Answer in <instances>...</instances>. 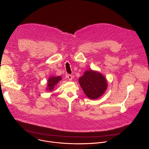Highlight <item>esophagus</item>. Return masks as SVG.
<instances>
[{
    "label": "esophagus",
    "mask_w": 149,
    "mask_h": 149,
    "mask_svg": "<svg viewBox=\"0 0 149 149\" xmlns=\"http://www.w3.org/2000/svg\"><path fill=\"white\" fill-rule=\"evenodd\" d=\"M67 78L68 79L69 81H71L72 79V76L71 75H67Z\"/></svg>",
    "instance_id": "obj_1"
}]
</instances>
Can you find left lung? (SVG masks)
<instances>
[{
    "label": "left lung",
    "instance_id": "1",
    "mask_svg": "<svg viewBox=\"0 0 149 149\" xmlns=\"http://www.w3.org/2000/svg\"><path fill=\"white\" fill-rule=\"evenodd\" d=\"M78 81L85 94L91 100L100 98L107 88V81L105 77L92 70L85 71Z\"/></svg>",
    "mask_w": 149,
    "mask_h": 149
}]
</instances>
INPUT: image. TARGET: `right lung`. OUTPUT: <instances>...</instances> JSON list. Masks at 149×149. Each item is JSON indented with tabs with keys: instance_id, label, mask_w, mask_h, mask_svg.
<instances>
[{
	"instance_id": "right-lung-1",
	"label": "right lung",
	"mask_w": 149,
	"mask_h": 149,
	"mask_svg": "<svg viewBox=\"0 0 149 149\" xmlns=\"http://www.w3.org/2000/svg\"><path fill=\"white\" fill-rule=\"evenodd\" d=\"M62 80L61 76H51L49 78L47 82V87L46 90L49 91H52L55 87L56 86L57 84Z\"/></svg>"
}]
</instances>
